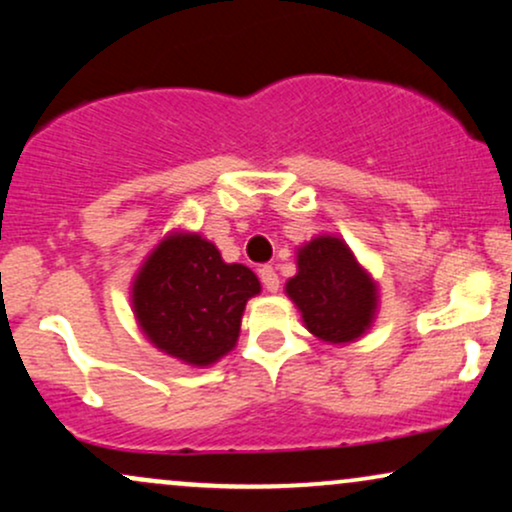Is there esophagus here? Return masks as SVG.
<instances>
[{"label":"esophagus","instance_id":"obj_1","mask_svg":"<svg viewBox=\"0 0 512 512\" xmlns=\"http://www.w3.org/2000/svg\"><path fill=\"white\" fill-rule=\"evenodd\" d=\"M260 279H262L264 291H269V293L279 291V276H276L274 267H269V264H264V267L260 269Z\"/></svg>","mask_w":512,"mask_h":512}]
</instances>
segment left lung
<instances>
[{
  "instance_id": "8db88e82",
  "label": "left lung",
  "mask_w": 512,
  "mask_h": 512,
  "mask_svg": "<svg viewBox=\"0 0 512 512\" xmlns=\"http://www.w3.org/2000/svg\"><path fill=\"white\" fill-rule=\"evenodd\" d=\"M284 291L305 330L325 344L356 342L378 317V281L334 233L298 245L296 276L286 281Z\"/></svg>"
}]
</instances>
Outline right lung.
Instances as JSON below:
<instances>
[{"instance_id": "add662e5", "label": "right lung", "mask_w": 512, "mask_h": 512, "mask_svg": "<svg viewBox=\"0 0 512 512\" xmlns=\"http://www.w3.org/2000/svg\"><path fill=\"white\" fill-rule=\"evenodd\" d=\"M260 291L250 267L223 262L211 240L173 228L137 269L129 301L149 344L207 368L236 349L245 305Z\"/></svg>"}]
</instances>
